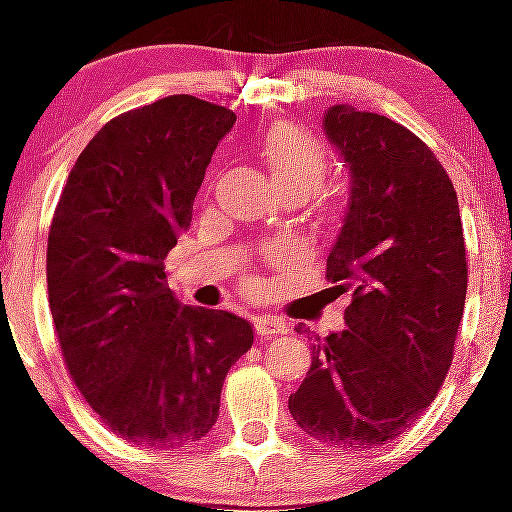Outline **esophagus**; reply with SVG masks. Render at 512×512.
Instances as JSON below:
<instances>
[{
    "label": "esophagus",
    "mask_w": 512,
    "mask_h": 512,
    "mask_svg": "<svg viewBox=\"0 0 512 512\" xmlns=\"http://www.w3.org/2000/svg\"><path fill=\"white\" fill-rule=\"evenodd\" d=\"M255 332L260 337L285 335L287 322L280 320V317H275V315H260V317H255Z\"/></svg>",
    "instance_id": "34e87169"
}]
</instances>
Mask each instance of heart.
<instances>
[{
	"label": "heart",
	"instance_id": "1",
	"mask_svg": "<svg viewBox=\"0 0 512 512\" xmlns=\"http://www.w3.org/2000/svg\"><path fill=\"white\" fill-rule=\"evenodd\" d=\"M260 155L282 195L295 192V195L305 197L307 192L320 185L322 175H325V147L300 124H275L262 140ZM247 285L255 287V277H247Z\"/></svg>",
	"mask_w": 512,
	"mask_h": 512
}]
</instances>
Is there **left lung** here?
<instances>
[{"label":"left lung","instance_id":"1","mask_svg":"<svg viewBox=\"0 0 512 512\" xmlns=\"http://www.w3.org/2000/svg\"><path fill=\"white\" fill-rule=\"evenodd\" d=\"M325 132L352 175L325 277L352 302L287 408L320 443L372 448L400 438L448 375L468 252L453 182L420 137L350 104L327 109Z\"/></svg>","mask_w":512,"mask_h":512}]
</instances>
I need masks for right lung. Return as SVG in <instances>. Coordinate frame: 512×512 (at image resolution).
Masks as SVG:
<instances>
[{
	"label": "right lung",
	"instance_id": "obj_1",
	"mask_svg": "<svg viewBox=\"0 0 512 512\" xmlns=\"http://www.w3.org/2000/svg\"><path fill=\"white\" fill-rule=\"evenodd\" d=\"M237 114L172 94L109 119L67 177L47 240V290L64 365L117 438L185 448L220 415L252 325L180 305L165 257Z\"/></svg>",
	"mask_w": 512,
	"mask_h": 512
}]
</instances>
